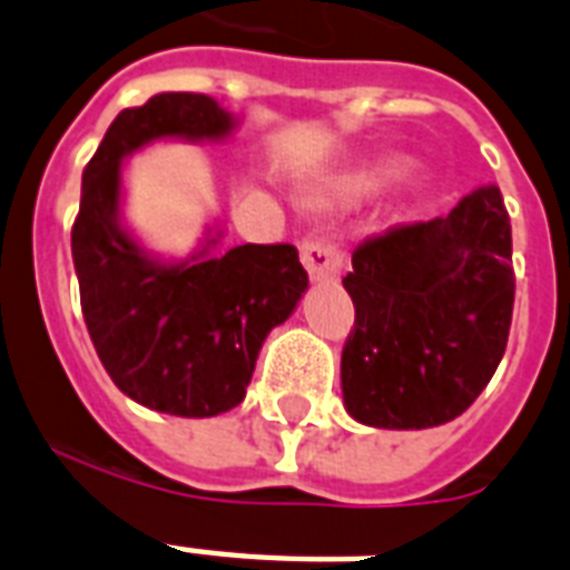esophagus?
Returning <instances> with one entry per match:
<instances>
[{
  "label": "esophagus",
  "mask_w": 570,
  "mask_h": 570,
  "mask_svg": "<svg viewBox=\"0 0 570 570\" xmlns=\"http://www.w3.org/2000/svg\"><path fill=\"white\" fill-rule=\"evenodd\" d=\"M302 263L316 284H331L346 268V250L328 236H307L302 242Z\"/></svg>",
  "instance_id": "esophagus-1"
}]
</instances>
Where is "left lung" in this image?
<instances>
[{
	"mask_svg": "<svg viewBox=\"0 0 570 570\" xmlns=\"http://www.w3.org/2000/svg\"><path fill=\"white\" fill-rule=\"evenodd\" d=\"M343 286L348 414L375 429H429L464 414L503 361L514 307L512 222L494 183L446 218L396 224L352 254Z\"/></svg>",
	"mask_w": 570,
	"mask_h": 570,
	"instance_id": "8db88e82",
	"label": "left lung"
}]
</instances>
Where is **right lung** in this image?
Masks as SVG:
<instances>
[{
	"mask_svg": "<svg viewBox=\"0 0 570 570\" xmlns=\"http://www.w3.org/2000/svg\"><path fill=\"white\" fill-rule=\"evenodd\" d=\"M230 129L206 94H156L111 120L82 174L70 245L85 325L111 381L163 414L215 416L239 405L263 340L307 289L293 245H239L163 266L120 230L124 156L154 138L197 141Z\"/></svg>",
	"mask_w": 570,
	"mask_h": 570,
	"instance_id": "right-lung-1",
	"label": "right lung"
}]
</instances>
